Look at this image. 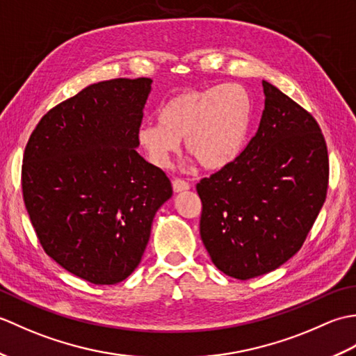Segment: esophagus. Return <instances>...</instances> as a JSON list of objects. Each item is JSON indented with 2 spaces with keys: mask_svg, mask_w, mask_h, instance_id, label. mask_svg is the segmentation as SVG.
Masks as SVG:
<instances>
[{
  "mask_svg": "<svg viewBox=\"0 0 356 356\" xmlns=\"http://www.w3.org/2000/svg\"><path fill=\"white\" fill-rule=\"evenodd\" d=\"M190 184L186 182V180H182V179H174L172 180V190L176 193H182V191H186L190 190Z\"/></svg>",
  "mask_w": 356,
  "mask_h": 356,
  "instance_id": "esophagus-1",
  "label": "esophagus"
}]
</instances>
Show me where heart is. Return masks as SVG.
Listing matches in <instances>:
<instances>
[{"label":"heart","mask_w":356,"mask_h":356,"mask_svg":"<svg viewBox=\"0 0 356 356\" xmlns=\"http://www.w3.org/2000/svg\"><path fill=\"white\" fill-rule=\"evenodd\" d=\"M252 104L238 84L185 90L159 110V122L142 124L139 148L157 168H168L185 139L186 151L203 168L220 170L243 148Z\"/></svg>","instance_id":"1"}]
</instances>
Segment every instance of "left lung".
<instances>
[{
	"instance_id": "1",
	"label": "left lung",
	"mask_w": 356,
	"mask_h": 356,
	"mask_svg": "<svg viewBox=\"0 0 356 356\" xmlns=\"http://www.w3.org/2000/svg\"><path fill=\"white\" fill-rule=\"evenodd\" d=\"M264 110L240 156L202 179L200 237L223 274L249 280L300 251L326 200L327 147L311 113L263 81Z\"/></svg>"
}]
</instances>
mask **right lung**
Instances as JSON below:
<instances>
[{"label": "right lung", "instance_id": "add662e5", "mask_svg": "<svg viewBox=\"0 0 356 356\" xmlns=\"http://www.w3.org/2000/svg\"><path fill=\"white\" fill-rule=\"evenodd\" d=\"M151 82L86 87L42 116L24 151L22 197L38 240L93 284L131 275L157 209L172 195L166 174L136 151Z\"/></svg>", "mask_w": 356, "mask_h": 356}]
</instances>
